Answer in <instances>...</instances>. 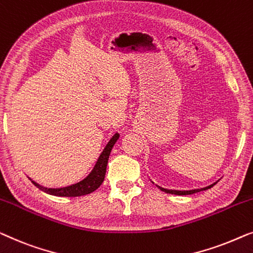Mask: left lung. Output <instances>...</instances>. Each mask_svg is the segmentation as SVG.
Returning <instances> with one entry per match:
<instances>
[{
    "mask_svg": "<svg viewBox=\"0 0 253 253\" xmlns=\"http://www.w3.org/2000/svg\"><path fill=\"white\" fill-rule=\"evenodd\" d=\"M216 182H214V183H212V184H210V186H208V187H204V188H201V189H193V190H172V189H165V188H162V187H159V186H157L159 189H161L162 191H165L166 194H172V195H191V194H195V193H199V191H203V190H208V189H210V188H212L213 186H214Z\"/></svg>",
    "mask_w": 253,
    "mask_h": 253,
    "instance_id": "obj_1",
    "label": "left lung"
}]
</instances>
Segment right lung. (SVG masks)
<instances>
[{
  "mask_svg": "<svg viewBox=\"0 0 253 253\" xmlns=\"http://www.w3.org/2000/svg\"><path fill=\"white\" fill-rule=\"evenodd\" d=\"M118 138H119L118 133L113 135L111 140H110L108 142V144L105 145L104 150L102 151L101 155H99L94 169H92L91 172L88 174L84 180H81L80 182H77L74 184H71V186L63 187V188H48V187L41 186V184L37 183L32 179L30 180L32 181V183H33L35 187L39 188V189L44 191V193H47L49 195H54V196L78 197V196H84V195L90 194L92 191L97 189V188L103 183V181H104L106 165H108L110 152H111L113 145H115Z\"/></svg>",
  "mask_w": 253,
  "mask_h": 253,
  "instance_id": "obj_1",
  "label": "right lung"
}]
</instances>
